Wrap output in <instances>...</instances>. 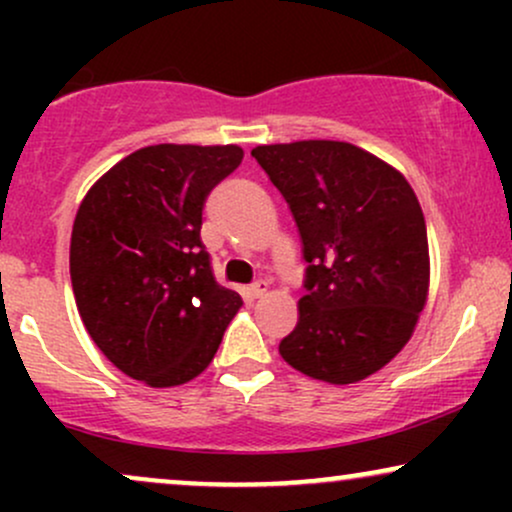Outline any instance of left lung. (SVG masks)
I'll list each match as a JSON object with an SVG mask.
<instances>
[{"label":"left lung","instance_id":"8db88e82","mask_svg":"<svg viewBox=\"0 0 512 512\" xmlns=\"http://www.w3.org/2000/svg\"><path fill=\"white\" fill-rule=\"evenodd\" d=\"M236 144H156L122 158L81 199L69 274L86 332L149 387L209 368L243 308L219 284L202 238L207 195L243 161Z\"/></svg>","mask_w":512,"mask_h":512}]
</instances>
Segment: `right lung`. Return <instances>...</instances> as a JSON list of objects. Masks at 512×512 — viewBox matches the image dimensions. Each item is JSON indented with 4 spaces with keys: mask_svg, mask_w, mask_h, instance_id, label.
Segmentation results:
<instances>
[{
    "mask_svg": "<svg viewBox=\"0 0 512 512\" xmlns=\"http://www.w3.org/2000/svg\"><path fill=\"white\" fill-rule=\"evenodd\" d=\"M252 156L289 202L308 262L298 325L279 354L332 385L395 358L428 298L426 223L404 175L346 142L267 144Z\"/></svg>",
    "mask_w": 512,
    "mask_h": 512,
    "instance_id": "right-lung-1",
    "label": "right lung"
}]
</instances>
